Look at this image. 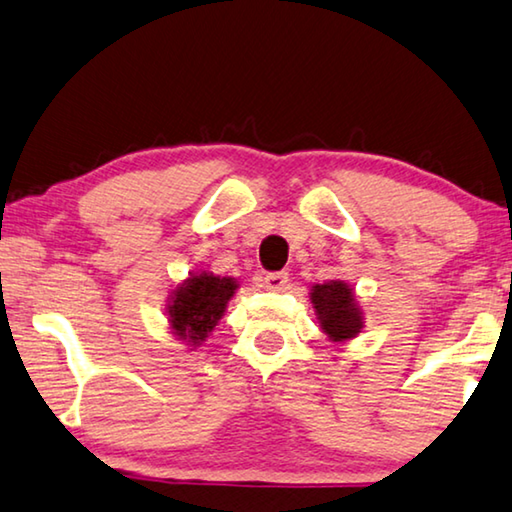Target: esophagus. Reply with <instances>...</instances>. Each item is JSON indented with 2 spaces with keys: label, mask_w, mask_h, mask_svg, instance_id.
Masks as SVG:
<instances>
[{
  "label": "esophagus",
  "mask_w": 512,
  "mask_h": 512,
  "mask_svg": "<svg viewBox=\"0 0 512 512\" xmlns=\"http://www.w3.org/2000/svg\"><path fill=\"white\" fill-rule=\"evenodd\" d=\"M261 281L267 290H283L288 286V272H270Z\"/></svg>",
  "instance_id": "34e87169"
}]
</instances>
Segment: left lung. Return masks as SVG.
Wrapping results in <instances>:
<instances>
[{"label":"left lung","mask_w":512,"mask_h":512,"mask_svg":"<svg viewBox=\"0 0 512 512\" xmlns=\"http://www.w3.org/2000/svg\"><path fill=\"white\" fill-rule=\"evenodd\" d=\"M313 304L322 329L333 340H349L358 335L360 313L354 304V295L342 281H329L322 286H313Z\"/></svg>","instance_id":"8db88e82"}]
</instances>
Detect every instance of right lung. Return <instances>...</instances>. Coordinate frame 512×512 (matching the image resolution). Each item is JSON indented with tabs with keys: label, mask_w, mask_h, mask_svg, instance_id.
I'll return each mask as SVG.
<instances>
[{
	"label": "right lung",
	"mask_w": 512,
	"mask_h": 512,
	"mask_svg": "<svg viewBox=\"0 0 512 512\" xmlns=\"http://www.w3.org/2000/svg\"><path fill=\"white\" fill-rule=\"evenodd\" d=\"M236 281L229 276L199 274L192 276L181 288L174 290L170 306V322L183 340H204L208 331L220 320L226 301L233 297Z\"/></svg>",
	"instance_id": "add662e5"
}]
</instances>
